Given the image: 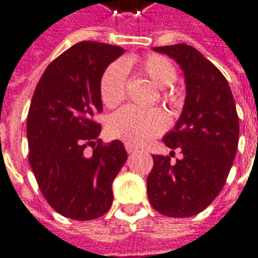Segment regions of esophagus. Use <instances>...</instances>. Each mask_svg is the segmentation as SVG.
Segmentation results:
<instances>
[{"mask_svg":"<svg viewBox=\"0 0 258 258\" xmlns=\"http://www.w3.org/2000/svg\"><path fill=\"white\" fill-rule=\"evenodd\" d=\"M125 149L127 153H133L136 152V147L133 146L132 143H125Z\"/></svg>","mask_w":258,"mask_h":258,"instance_id":"esophagus-1","label":"esophagus"}]
</instances>
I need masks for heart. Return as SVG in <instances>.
<instances>
[{
  "label": "heart",
  "instance_id": "1",
  "mask_svg": "<svg viewBox=\"0 0 258 258\" xmlns=\"http://www.w3.org/2000/svg\"><path fill=\"white\" fill-rule=\"evenodd\" d=\"M129 66L138 64L140 70L160 88L159 99L168 105L177 106L181 95L171 85L177 80L174 64L161 54H146L140 58H127ZM127 73L123 63L115 61L106 67L99 80V97L108 108H116L126 98ZM168 118L160 108L125 106L115 112L106 120V129L112 138L125 140L133 145H142L166 131Z\"/></svg>",
  "mask_w": 258,
  "mask_h": 258
}]
</instances>
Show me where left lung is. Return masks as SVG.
<instances>
[{"instance_id":"1","label":"left lung","mask_w":258,"mask_h":258,"mask_svg":"<svg viewBox=\"0 0 258 258\" xmlns=\"http://www.w3.org/2000/svg\"><path fill=\"white\" fill-rule=\"evenodd\" d=\"M153 50L166 53L184 70L186 98L174 131L163 139L181 150L182 159L171 163L169 156H153L147 195L160 214L194 216L212 204L226 182L239 143V116L225 76L195 47L177 43Z\"/></svg>"}]
</instances>
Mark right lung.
Returning <instances> with one entry per match:
<instances>
[{
	"mask_svg": "<svg viewBox=\"0 0 258 258\" xmlns=\"http://www.w3.org/2000/svg\"><path fill=\"white\" fill-rule=\"evenodd\" d=\"M122 53L120 46L101 42L74 44L46 67L32 97L26 122L32 171L49 205L74 221L109 211L112 182L127 159L120 140L98 139L95 120L102 112L101 76Z\"/></svg>",
	"mask_w": 258,
	"mask_h": 258,
	"instance_id": "add662e5",
	"label": "right lung"
}]
</instances>
